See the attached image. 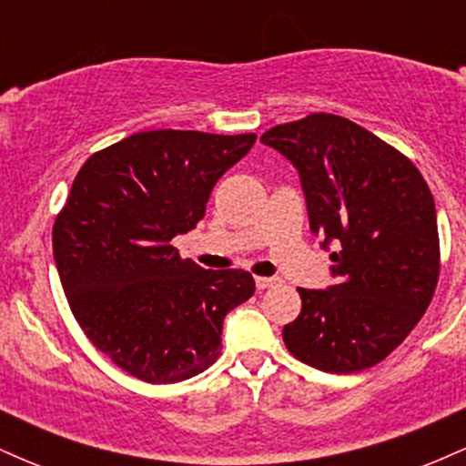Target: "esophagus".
<instances>
[{
  "instance_id": "esophagus-1",
  "label": "esophagus",
  "mask_w": 466,
  "mask_h": 466,
  "mask_svg": "<svg viewBox=\"0 0 466 466\" xmlns=\"http://www.w3.org/2000/svg\"><path fill=\"white\" fill-rule=\"evenodd\" d=\"M276 285H278L276 278H265V276L256 278V289H258V291H265V289H271Z\"/></svg>"
}]
</instances>
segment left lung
Returning a JSON list of instances; mask_svg holds the SVG:
<instances>
[{"label":"left lung","instance_id":"obj_1","mask_svg":"<svg viewBox=\"0 0 466 466\" xmlns=\"http://www.w3.org/2000/svg\"><path fill=\"white\" fill-rule=\"evenodd\" d=\"M260 142L298 168L309 223L333 248L337 285L298 289L302 311L282 329L296 360L324 372L377 366L411 333L441 274L436 206L410 157L333 114H309Z\"/></svg>","mask_w":466,"mask_h":466}]
</instances>
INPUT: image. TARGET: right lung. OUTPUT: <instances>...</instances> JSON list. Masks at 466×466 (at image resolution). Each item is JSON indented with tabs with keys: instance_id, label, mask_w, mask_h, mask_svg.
Listing matches in <instances>:
<instances>
[{
	"instance_id": "right-lung-1",
	"label": "right lung",
	"mask_w": 466,
	"mask_h": 466,
	"mask_svg": "<svg viewBox=\"0 0 466 466\" xmlns=\"http://www.w3.org/2000/svg\"><path fill=\"white\" fill-rule=\"evenodd\" d=\"M256 133H133L80 166L52 229L63 291L87 339L147 383H177L221 355L223 318L254 296L243 269H201L170 245L206 215Z\"/></svg>"
}]
</instances>
